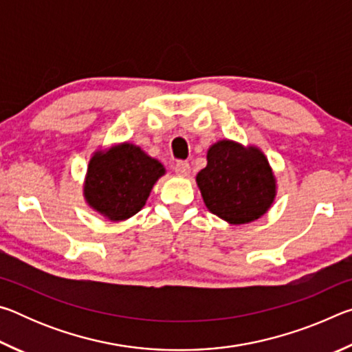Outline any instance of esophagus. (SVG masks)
Masks as SVG:
<instances>
[{
    "instance_id": "obj_1",
    "label": "esophagus",
    "mask_w": 352,
    "mask_h": 352,
    "mask_svg": "<svg viewBox=\"0 0 352 352\" xmlns=\"http://www.w3.org/2000/svg\"><path fill=\"white\" fill-rule=\"evenodd\" d=\"M174 170L177 172L178 175L188 177V175H189V170H190L189 163H188V162H177L175 166H174Z\"/></svg>"
}]
</instances>
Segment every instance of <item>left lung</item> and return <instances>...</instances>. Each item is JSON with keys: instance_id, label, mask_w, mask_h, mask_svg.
<instances>
[{"instance_id": "obj_1", "label": "left lung", "mask_w": 352, "mask_h": 352, "mask_svg": "<svg viewBox=\"0 0 352 352\" xmlns=\"http://www.w3.org/2000/svg\"><path fill=\"white\" fill-rule=\"evenodd\" d=\"M197 186L208 210L231 225L250 223L269 211L276 180L269 160L258 147L222 140L206 155Z\"/></svg>"}]
</instances>
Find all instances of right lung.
<instances>
[{"instance_id": "1", "label": "right lung", "mask_w": 352, "mask_h": 352, "mask_svg": "<svg viewBox=\"0 0 352 352\" xmlns=\"http://www.w3.org/2000/svg\"><path fill=\"white\" fill-rule=\"evenodd\" d=\"M164 172V166L141 147L122 142L109 151L94 152L88 163L83 197L94 211L113 222L126 220L141 211Z\"/></svg>"}]
</instances>
